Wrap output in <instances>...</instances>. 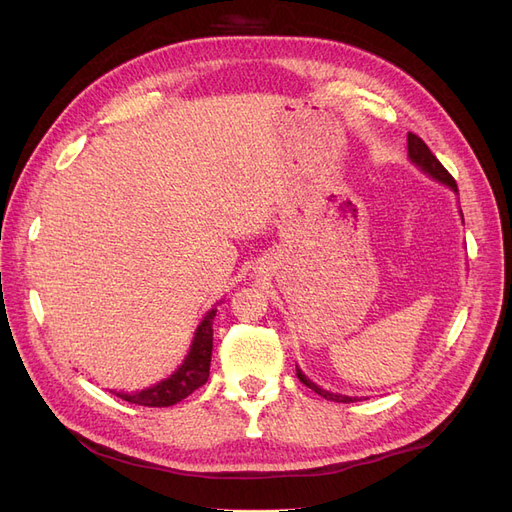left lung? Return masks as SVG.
Listing matches in <instances>:
<instances>
[{"label": "left lung", "instance_id": "obj_1", "mask_svg": "<svg viewBox=\"0 0 512 512\" xmlns=\"http://www.w3.org/2000/svg\"><path fill=\"white\" fill-rule=\"evenodd\" d=\"M408 153H410V160H412L416 166H421V168L425 170V173H429L433 179H438V181L446 183L448 188H453V190L457 192V183H455L453 175L448 173V170L440 164V160H438L436 156H433L431 149L425 145V141H423L421 136H416V134L408 132ZM297 378H299L305 386H309V389L316 391L318 395H322L324 399L337 401V404H350V401H354V397L333 395V393H329V391H322L320 386H316L312 380H307V378L301 374V369H297Z\"/></svg>", "mask_w": 512, "mask_h": 512}]
</instances>
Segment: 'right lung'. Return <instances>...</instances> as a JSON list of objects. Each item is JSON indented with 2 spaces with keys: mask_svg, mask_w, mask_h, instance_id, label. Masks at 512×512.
<instances>
[{
  "mask_svg": "<svg viewBox=\"0 0 512 512\" xmlns=\"http://www.w3.org/2000/svg\"><path fill=\"white\" fill-rule=\"evenodd\" d=\"M213 316L215 309L205 316L196 329V337L188 359L175 371L168 380L151 386L141 393H117V397L130 401V404L147 406V408H166L173 406L177 401L192 395L198 386H203L209 378V365H211V350H213Z\"/></svg>",
  "mask_w": 512,
  "mask_h": 512,
  "instance_id": "add662e5",
  "label": "right lung"
}]
</instances>
